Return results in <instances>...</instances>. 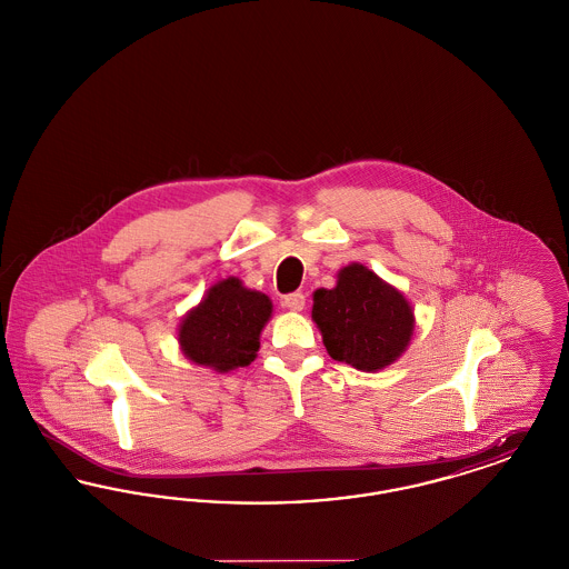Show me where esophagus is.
<instances>
[{"instance_id":"34e87169","label":"esophagus","mask_w":569,"mask_h":569,"mask_svg":"<svg viewBox=\"0 0 569 569\" xmlns=\"http://www.w3.org/2000/svg\"><path fill=\"white\" fill-rule=\"evenodd\" d=\"M305 295L302 292H292L283 297V307H288L290 311H302L305 309Z\"/></svg>"}]
</instances>
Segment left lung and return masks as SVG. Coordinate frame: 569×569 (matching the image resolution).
<instances>
[{
	"instance_id": "left-lung-1",
	"label": "left lung",
	"mask_w": 569,
	"mask_h": 569,
	"mask_svg": "<svg viewBox=\"0 0 569 569\" xmlns=\"http://www.w3.org/2000/svg\"><path fill=\"white\" fill-rule=\"evenodd\" d=\"M313 322L326 352L360 371H378L406 352L413 311L406 297L362 264L339 272L332 290L313 295Z\"/></svg>"
}]
</instances>
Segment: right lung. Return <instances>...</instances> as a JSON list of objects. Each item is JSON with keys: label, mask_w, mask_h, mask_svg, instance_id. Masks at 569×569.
Listing matches in <instances>:
<instances>
[{"label": "right lung", "mask_w": 569, "mask_h": 569, "mask_svg": "<svg viewBox=\"0 0 569 569\" xmlns=\"http://www.w3.org/2000/svg\"><path fill=\"white\" fill-rule=\"evenodd\" d=\"M271 311L267 295L247 290L237 277H228L181 322V350L196 365L219 373L247 367L260 348V332Z\"/></svg>", "instance_id": "add662e5"}]
</instances>
